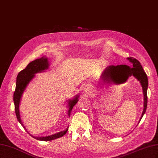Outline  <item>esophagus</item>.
<instances>
[{
    "label": "esophagus",
    "instance_id": "1",
    "mask_svg": "<svg viewBox=\"0 0 158 158\" xmlns=\"http://www.w3.org/2000/svg\"><path fill=\"white\" fill-rule=\"evenodd\" d=\"M84 90H85V91H86L87 89H84Z\"/></svg>",
    "mask_w": 158,
    "mask_h": 158
}]
</instances>
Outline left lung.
Instances as JSON below:
<instances>
[{
	"label": "left lung",
	"mask_w": 158,
	"mask_h": 158,
	"mask_svg": "<svg viewBox=\"0 0 158 158\" xmlns=\"http://www.w3.org/2000/svg\"><path fill=\"white\" fill-rule=\"evenodd\" d=\"M127 59L131 63V67L125 64L109 66L103 70L101 76V79L107 81V82L124 83L127 82V80L130 76H133L139 81L142 85L143 95H144V109H143L142 116L140 118V122L143 115L146 113L147 108V89L148 86V80L147 75L139 61L133 58V57H128ZM120 79L121 82L118 83V81Z\"/></svg>",
	"instance_id": "obj_1"
}]
</instances>
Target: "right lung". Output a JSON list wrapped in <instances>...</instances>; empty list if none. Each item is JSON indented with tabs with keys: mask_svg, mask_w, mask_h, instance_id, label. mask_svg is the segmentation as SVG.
Masks as SVG:
<instances>
[{
	"mask_svg": "<svg viewBox=\"0 0 158 158\" xmlns=\"http://www.w3.org/2000/svg\"><path fill=\"white\" fill-rule=\"evenodd\" d=\"M49 66V63L48 59L47 57L43 56L40 59H37L31 62L30 63L27 64V66L23 70L20 71L18 73L17 78H16V89L15 92L14 93V107H15V113L16 114V117L18 121H19L21 125L23 126L26 130V128L23 126V123H22L21 118H20V100L22 96V94L26 89V87L27 86L28 84H29L32 79L35 76V74L40 73L42 72L45 71V70L48 69ZM78 98L79 95H77L75 96L73 99H70L68 102V106H69V111H68V116L70 117L72 109L75 105L78 102ZM69 130V127L66 129L65 131H60L57 133L54 134V135H51L50 136H41V137H35L30 135L33 138H35L38 140L41 141H50L56 139V138L62 137L64 136L66 132ZM27 131V130H26Z\"/></svg>",
	"mask_w": 158,
	"mask_h": 158,
	"instance_id": "add662e5",
	"label": "right lung"
}]
</instances>
